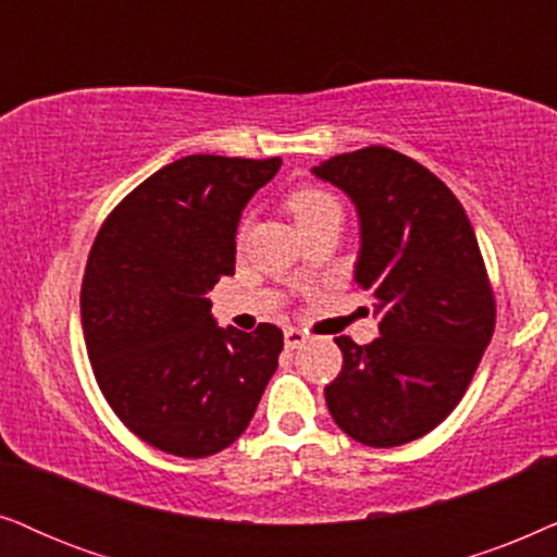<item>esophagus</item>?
I'll use <instances>...</instances> for the list:
<instances>
[{"mask_svg":"<svg viewBox=\"0 0 557 557\" xmlns=\"http://www.w3.org/2000/svg\"><path fill=\"white\" fill-rule=\"evenodd\" d=\"M306 333H302L300 329H287L285 331V346L287 348H300L302 344H306Z\"/></svg>","mask_w":557,"mask_h":557,"instance_id":"1","label":"esophagus"}]
</instances>
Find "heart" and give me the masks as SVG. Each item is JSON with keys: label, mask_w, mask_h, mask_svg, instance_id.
Returning <instances> with one entry per match:
<instances>
[{"label": "heart", "mask_w": 557, "mask_h": 557, "mask_svg": "<svg viewBox=\"0 0 557 557\" xmlns=\"http://www.w3.org/2000/svg\"><path fill=\"white\" fill-rule=\"evenodd\" d=\"M287 206H290L293 216L298 224H306V221L325 216V213L331 211H341L336 198L321 188H298L295 193H290Z\"/></svg>", "instance_id": "1"}]
</instances>
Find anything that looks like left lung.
<instances>
[{"label":"left lung","mask_w":557,"mask_h":557,"mask_svg":"<svg viewBox=\"0 0 557 557\" xmlns=\"http://www.w3.org/2000/svg\"><path fill=\"white\" fill-rule=\"evenodd\" d=\"M359 216L354 280L374 298L380 336H338L325 387L336 425L372 448L430 433L461 403L494 333V295L476 234L441 177L389 147L336 154L310 170Z\"/></svg>","instance_id":"1"}]
</instances>
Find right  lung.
Listing matches in <instances>:
<instances>
[{
	"label": "right lung",
	"instance_id": "obj_1",
	"mask_svg": "<svg viewBox=\"0 0 557 557\" xmlns=\"http://www.w3.org/2000/svg\"><path fill=\"white\" fill-rule=\"evenodd\" d=\"M283 160L188 154L139 183L96 234L81 325L96 382L137 438L206 458L247 430L283 331L221 329L209 293L234 274L244 206Z\"/></svg>",
	"mask_w": 557,
	"mask_h": 557
}]
</instances>
